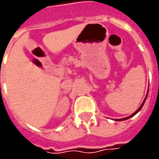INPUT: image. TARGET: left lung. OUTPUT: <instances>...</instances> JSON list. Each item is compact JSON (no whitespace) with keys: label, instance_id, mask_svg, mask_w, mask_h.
<instances>
[{"label":"left lung","instance_id":"8db88e82","mask_svg":"<svg viewBox=\"0 0 159 159\" xmlns=\"http://www.w3.org/2000/svg\"><path fill=\"white\" fill-rule=\"evenodd\" d=\"M147 95H148V94H147ZM147 95H146V97H145V99H144L143 102V103H142V105H141V106H140V107H139V108H138V110H137V111H135V112H134V113H133V114H132V115H130V116H129V117H126V118H124V119H118V121H122V120H125V119H130V118H131V117H133V116H134V115H135V114H136V113H137L138 111H141V109H142V108H143V106L144 102H145V101H146V99H147Z\"/></svg>","mask_w":159,"mask_h":159}]
</instances>
